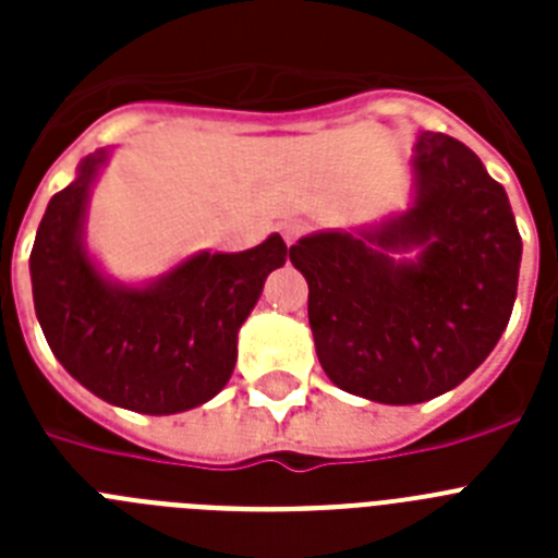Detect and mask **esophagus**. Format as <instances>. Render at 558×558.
Listing matches in <instances>:
<instances>
[{
    "mask_svg": "<svg viewBox=\"0 0 558 558\" xmlns=\"http://www.w3.org/2000/svg\"><path fill=\"white\" fill-rule=\"evenodd\" d=\"M302 231H304V223H302V220H284V223H282V236H284V243L293 245L295 240H299V236H302Z\"/></svg>",
    "mask_w": 558,
    "mask_h": 558,
    "instance_id": "1",
    "label": "esophagus"
}]
</instances>
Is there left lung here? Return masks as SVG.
<instances>
[{
  "instance_id": "left-lung-1",
  "label": "left lung",
  "mask_w": 558,
  "mask_h": 558,
  "mask_svg": "<svg viewBox=\"0 0 558 558\" xmlns=\"http://www.w3.org/2000/svg\"><path fill=\"white\" fill-rule=\"evenodd\" d=\"M408 167L405 209L290 248L322 368L383 405L441 397L489 357L522 259L509 195L463 142L418 133Z\"/></svg>"
}]
</instances>
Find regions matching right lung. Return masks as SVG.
<instances>
[{
  "label": "right lung",
  "instance_id": "1",
  "mask_svg": "<svg viewBox=\"0 0 558 558\" xmlns=\"http://www.w3.org/2000/svg\"><path fill=\"white\" fill-rule=\"evenodd\" d=\"M113 147L81 159L52 195L29 254L33 304L49 349L83 388L125 411L170 416L218 397L236 332L282 268L279 234L248 251H195L145 282H120L86 243L88 201Z\"/></svg>",
  "mask_w": 558,
  "mask_h": 558
}]
</instances>
